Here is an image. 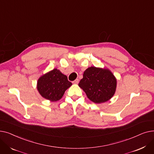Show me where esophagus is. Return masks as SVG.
<instances>
[{"instance_id":"1","label":"esophagus","mask_w":154,"mask_h":154,"mask_svg":"<svg viewBox=\"0 0 154 154\" xmlns=\"http://www.w3.org/2000/svg\"><path fill=\"white\" fill-rule=\"evenodd\" d=\"M79 80L78 79H75V80H74V81L72 82V83L74 84H79Z\"/></svg>"}]
</instances>
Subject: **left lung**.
I'll return each mask as SVG.
<instances>
[{"instance_id": "8db88e82", "label": "left lung", "mask_w": 154, "mask_h": 154, "mask_svg": "<svg viewBox=\"0 0 154 154\" xmlns=\"http://www.w3.org/2000/svg\"><path fill=\"white\" fill-rule=\"evenodd\" d=\"M79 85L91 101L100 103L109 100L114 95L117 80L108 69L91 67L84 71Z\"/></svg>"}]
</instances>
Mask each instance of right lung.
Wrapping results in <instances>:
<instances>
[{
    "label": "right lung",
    "mask_w": 154,
    "mask_h": 154,
    "mask_svg": "<svg viewBox=\"0 0 154 154\" xmlns=\"http://www.w3.org/2000/svg\"><path fill=\"white\" fill-rule=\"evenodd\" d=\"M71 85L66 75L54 69L38 79L37 90L44 98L54 102L60 100Z\"/></svg>",
    "instance_id": "right-lung-1"
}]
</instances>
